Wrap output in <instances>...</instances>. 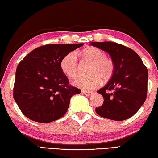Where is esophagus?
<instances>
[{"label":"esophagus","mask_w":158,"mask_h":158,"mask_svg":"<svg viewBox=\"0 0 158 158\" xmlns=\"http://www.w3.org/2000/svg\"><path fill=\"white\" fill-rule=\"evenodd\" d=\"M82 94H84L85 95H87V96H90L93 94V92H90V91H86V90H82L81 91Z\"/></svg>","instance_id":"obj_1"}]
</instances>
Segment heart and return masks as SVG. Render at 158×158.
I'll return each instance as SVG.
<instances>
[{
  "label": "heart",
  "instance_id": "heart-1",
  "mask_svg": "<svg viewBox=\"0 0 158 158\" xmlns=\"http://www.w3.org/2000/svg\"><path fill=\"white\" fill-rule=\"evenodd\" d=\"M82 54L85 59L92 63V65L88 70L89 75L74 80V85L85 90H93L100 86L102 81L107 83L113 79L116 65L114 61L107 56L106 52L98 47H90L83 51ZM60 67L69 78H76L80 72L76 52H72L64 56L60 60Z\"/></svg>",
  "mask_w": 158,
  "mask_h": 158
}]
</instances>
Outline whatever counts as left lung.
Segmentation results:
<instances>
[{
	"label": "left lung",
	"instance_id": "8db88e82",
	"mask_svg": "<svg viewBox=\"0 0 158 158\" xmlns=\"http://www.w3.org/2000/svg\"><path fill=\"white\" fill-rule=\"evenodd\" d=\"M90 45L107 52L114 61V77L98 93L104 103L95 109L99 116L124 121L134 116L145 102L148 73L135 51L114 42H92Z\"/></svg>",
	"mask_w": 158,
	"mask_h": 158
}]
</instances>
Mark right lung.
<instances>
[{
  "label": "right lung",
  "instance_id": "right-lung-1",
  "mask_svg": "<svg viewBox=\"0 0 158 158\" xmlns=\"http://www.w3.org/2000/svg\"><path fill=\"white\" fill-rule=\"evenodd\" d=\"M83 45L46 44L33 49L19 63L13 97L25 116L47 123L65 115L71 98L81 90L69 84L60 62L67 53Z\"/></svg>",
  "mask_w": 158,
  "mask_h": 158
}]
</instances>
